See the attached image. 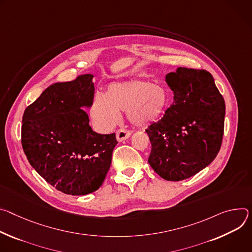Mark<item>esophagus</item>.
Here are the masks:
<instances>
[{"mask_svg":"<svg viewBox=\"0 0 252 252\" xmlns=\"http://www.w3.org/2000/svg\"><path fill=\"white\" fill-rule=\"evenodd\" d=\"M131 136V131L125 129V128H121L117 131L116 133V138L118 141H123V140H126L127 138H129Z\"/></svg>","mask_w":252,"mask_h":252,"instance_id":"obj_1","label":"esophagus"}]
</instances>
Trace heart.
<instances>
[{
	"mask_svg": "<svg viewBox=\"0 0 252 252\" xmlns=\"http://www.w3.org/2000/svg\"><path fill=\"white\" fill-rule=\"evenodd\" d=\"M170 104V92L149 80L132 79L111 83L106 95L97 93L92 99L90 114L101 129L113 127L119 111H126L128 119L137 126L159 120Z\"/></svg>",
	"mask_w": 252,
	"mask_h": 252,
	"instance_id": "b5f03b06",
	"label": "heart"
}]
</instances>
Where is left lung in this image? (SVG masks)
<instances>
[{"label":"left lung","instance_id":"left-lung-1","mask_svg":"<svg viewBox=\"0 0 252 252\" xmlns=\"http://www.w3.org/2000/svg\"><path fill=\"white\" fill-rule=\"evenodd\" d=\"M174 102L146 132L151 142L148 162L163 179H187L218 154L224 132L225 102L206 70L177 68L166 75Z\"/></svg>","mask_w":252,"mask_h":252}]
</instances>
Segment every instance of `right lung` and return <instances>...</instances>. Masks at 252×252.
<instances>
[{"label": "right lung", "mask_w": 252, "mask_h": 252, "mask_svg": "<svg viewBox=\"0 0 252 252\" xmlns=\"http://www.w3.org/2000/svg\"><path fill=\"white\" fill-rule=\"evenodd\" d=\"M93 75L56 83L28 106L22 146L33 168L53 187L70 195L100 188L117 145L115 133L98 134L83 107L94 97Z\"/></svg>", "instance_id": "1"}]
</instances>
